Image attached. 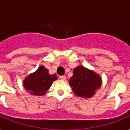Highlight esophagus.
Returning <instances> with one entry per match:
<instances>
[{
    "mask_svg": "<svg viewBox=\"0 0 130 130\" xmlns=\"http://www.w3.org/2000/svg\"><path fill=\"white\" fill-rule=\"evenodd\" d=\"M59 78L61 79V80H66V76H59Z\"/></svg>",
    "mask_w": 130,
    "mask_h": 130,
    "instance_id": "1",
    "label": "esophagus"
}]
</instances>
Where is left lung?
<instances>
[{"label": "left lung", "mask_w": 130, "mask_h": 130, "mask_svg": "<svg viewBox=\"0 0 130 130\" xmlns=\"http://www.w3.org/2000/svg\"><path fill=\"white\" fill-rule=\"evenodd\" d=\"M69 82L74 93L82 98H91L101 86L100 76L82 66L74 69Z\"/></svg>", "instance_id": "obj_1"}]
</instances>
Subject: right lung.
Listing matches in <instances>:
<instances>
[{
  "label": "right lung",
  "instance_id": "add662e5",
  "mask_svg": "<svg viewBox=\"0 0 130 130\" xmlns=\"http://www.w3.org/2000/svg\"><path fill=\"white\" fill-rule=\"evenodd\" d=\"M57 79L55 74L50 75L49 71L41 66L33 74H31L24 80V86L27 91L35 95H43Z\"/></svg>",
  "mask_w": 130,
  "mask_h": 130
}]
</instances>
